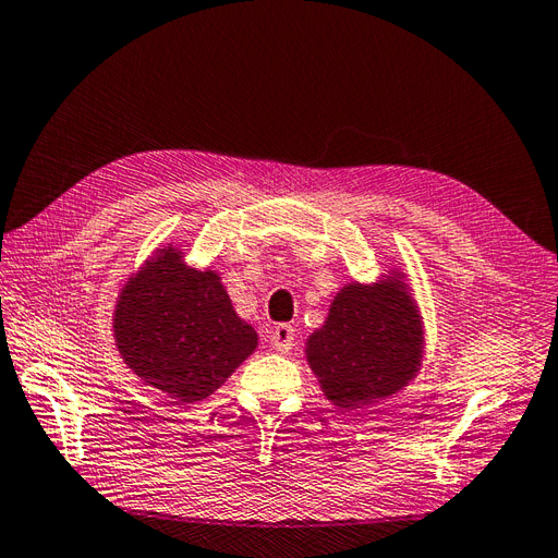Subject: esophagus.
<instances>
[{"label": "esophagus", "instance_id": "obj_1", "mask_svg": "<svg viewBox=\"0 0 558 558\" xmlns=\"http://www.w3.org/2000/svg\"><path fill=\"white\" fill-rule=\"evenodd\" d=\"M270 347H274L278 353H288L294 347V327L280 323L274 335H270Z\"/></svg>", "mask_w": 558, "mask_h": 558}]
</instances>
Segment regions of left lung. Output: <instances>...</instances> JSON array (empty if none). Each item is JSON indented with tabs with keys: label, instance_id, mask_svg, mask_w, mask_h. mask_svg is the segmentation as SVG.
Instances as JSON below:
<instances>
[{
	"label": "left lung",
	"instance_id": "left-lung-1",
	"mask_svg": "<svg viewBox=\"0 0 558 558\" xmlns=\"http://www.w3.org/2000/svg\"><path fill=\"white\" fill-rule=\"evenodd\" d=\"M403 284H349L308 339V363L332 405L355 410L403 389L422 355V327Z\"/></svg>",
	"mask_w": 558,
	"mask_h": 558
}]
</instances>
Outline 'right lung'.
<instances>
[{
	"instance_id": "obj_1",
	"label": "right lung",
	"mask_w": 558,
	"mask_h": 558,
	"mask_svg": "<svg viewBox=\"0 0 558 558\" xmlns=\"http://www.w3.org/2000/svg\"><path fill=\"white\" fill-rule=\"evenodd\" d=\"M116 339L124 363L177 403L203 401L256 349V332L211 270L162 250L122 290Z\"/></svg>"
}]
</instances>
